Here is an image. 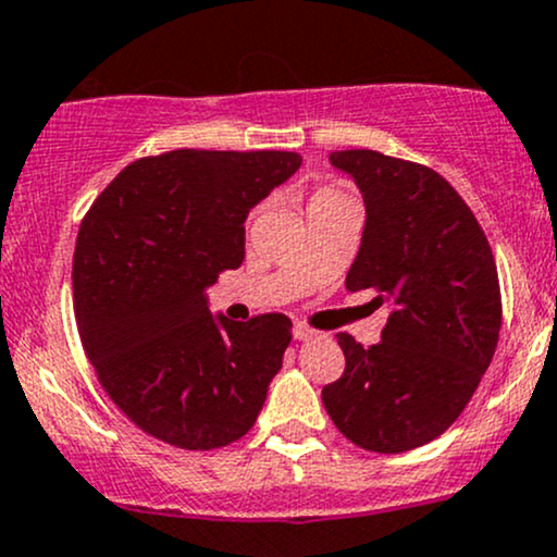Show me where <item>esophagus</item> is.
I'll use <instances>...</instances> for the list:
<instances>
[{
    "label": "esophagus",
    "instance_id": "esophagus-1",
    "mask_svg": "<svg viewBox=\"0 0 557 557\" xmlns=\"http://www.w3.org/2000/svg\"><path fill=\"white\" fill-rule=\"evenodd\" d=\"M292 333H294V338H297V342H307V338H315L318 333L310 329V325H305V323H294V329H292Z\"/></svg>",
    "mask_w": 557,
    "mask_h": 557
}]
</instances>
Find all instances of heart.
Masks as SVG:
<instances>
[{
  "mask_svg": "<svg viewBox=\"0 0 557 557\" xmlns=\"http://www.w3.org/2000/svg\"><path fill=\"white\" fill-rule=\"evenodd\" d=\"M342 200H346V195L342 193V189L333 187V185H323V187H318L315 193L310 195V202H307V211H310V208L325 206V202H342Z\"/></svg>",
  "mask_w": 557,
  "mask_h": 557,
  "instance_id": "obj_1",
  "label": "heart"
}]
</instances>
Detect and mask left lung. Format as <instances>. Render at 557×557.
Masks as SVG:
<instances>
[{"label": "left lung", "instance_id": "1", "mask_svg": "<svg viewBox=\"0 0 557 557\" xmlns=\"http://www.w3.org/2000/svg\"><path fill=\"white\" fill-rule=\"evenodd\" d=\"M331 163L355 176L368 208L346 289H372L391 315L368 349L336 333L346 368L323 404L355 446L404 454L446 433L490 368L498 268L472 208L430 166L364 148L336 150Z\"/></svg>", "mask_w": 557, "mask_h": 557}]
</instances>
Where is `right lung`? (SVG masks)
I'll use <instances>...</instances> for the list:
<instances>
[{
	"label": "right lung",
	"mask_w": 557,
	"mask_h": 557,
	"mask_svg": "<svg viewBox=\"0 0 557 557\" xmlns=\"http://www.w3.org/2000/svg\"><path fill=\"white\" fill-rule=\"evenodd\" d=\"M299 163L292 150L146 156L83 215L72 258L77 333L111 401L156 441L211 450L258 420L292 320L213 318L206 289L242 265L247 213Z\"/></svg>",
	"instance_id": "right-lung-1"
}]
</instances>
